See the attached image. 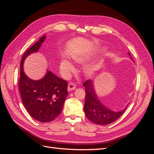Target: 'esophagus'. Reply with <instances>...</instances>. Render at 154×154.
Returning <instances> with one entry per match:
<instances>
[{"mask_svg":"<svg viewBox=\"0 0 154 154\" xmlns=\"http://www.w3.org/2000/svg\"><path fill=\"white\" fill-rule=\"evenodd\" d=\"M76 88V85L74 83H70L68 85V91H73Z\"/></svg>","mask_w":154,"mask_h":154,"instance_id":"obj_1","label":"esophagus"}]
</instances>
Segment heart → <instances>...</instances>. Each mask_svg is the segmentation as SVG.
I'll return each instance as SVG.
<instances>
[{
	"mask_svg": "<svg viewBox=\"0 0 154 154\" xmlns=\"http://www.w3.org/2000/svg\"><path fill=\"white\" fill-rule=\"evenodd\" d=\"M74 60H75L76 62H82L83 60V58H80V57H77V58H74ZM61 67L62 68L63 70L66 71L67 72H71L74 70V66H72V64L66 59L62 60V63H61Z\"/></svg>",
	"mask_w": 154,
	"mask_h": 154,
	"instance_id": "heart-1",
	"label": "heart"
}]
</instances>
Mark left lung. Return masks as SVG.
Wrapping results in <instances>:
<instances>
[{
    "label": "left lung",
    "instance_id": "obj_1",
    "mask_svg": "<svg viewBox=\"0 0 154 154\" xmlns=\"http://www.w3.org/2000/svg\"><path fill=\"white\" fill-rule=\"evenodd\" d=\"M130 56V54L128 53ZM85 88V100L84 112L87 118L95 124L109 125L116 122L122 116L127 107L120 112H113L101 104L94 91L93 83L91 80L83 83Z\"/></svg>",
    "mask_w": 154,
    "mask_h": 154
}]
</instances>
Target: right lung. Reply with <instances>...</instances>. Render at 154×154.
<instances>
[{
    "mask_svg": "<svg viewBox=\"0 0 154 154\" xmlns=\"http://www.w3.org/2000/svg\"><path fill=\"white\" fill-rule=\"evenodd\" d=\"M45 38V35L27 49L20 62V75L18 87L22 103L30 116L40 122L53 121L61 113L68 94L67 82L48 71L40 80H32L23 71L25 58L31 53L37 52Z\"/></svg>",
    "mask_w": 154,
    "mask_h": 154,
    "instance_id": "obj_1",
    "label": "right lung"
}]
</instances>
